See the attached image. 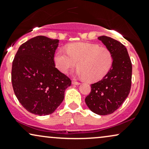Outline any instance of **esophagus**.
Segmentation results:
<instances>
[{
	"label": "esophagus",
	"mask_w": 149,
	"mask_h": 149,
	"mask_svg": "<svg viewBox=\"0 0 149 149\" xmlns=\"http://www.w3.org/2000/svg\"><path fill=\"white\" fill-rule=\"evenodd\" d=\"M72 84L73 85H79L80 83L78 81H76V80H72Z\"/></svg>",
	"instance_id": "obj_1"
}]
</instances>
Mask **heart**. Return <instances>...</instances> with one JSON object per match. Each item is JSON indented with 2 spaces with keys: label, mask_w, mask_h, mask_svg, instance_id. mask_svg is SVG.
<instances>
[{
  "label": "heart",
  "mask_w": 149,
  "mask_h": 149,
  "mask_svg": "<svg viewBox=\"0 0 149 149\" xmlns=\"http://www.w3.org/2000/svg\"><path fill=\"white\" fill-rule=\"evenodd\" d=\"M54 61L57 69L64 73L78 62L77 75L90 82H96L110 71L113 57L107 47L88 42H74L68 45L66 51L58 50Z\"/></svg>",
  "instance_id": "obj_1"
}]
</instances>
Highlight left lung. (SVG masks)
Wrapping results in <instances>:
<instances>
[{
	"mask_svg": "<svg viewBox=\"0 0 149 149\" xmlns=\"http://www.w3.org/2000/svg\"><path fill=\"white\" fill-rule=\"evenodd\" d=\"M113 54L110 71L103 79L91 85L85 103L92 112L101 116L112 113L122 105L130 92L132 66L124 45L112 38H98Z\"/></svg>",
	"mask_w": 149,
	"mask_h": 149,
	"instance_id": "left-lung-1",
	"label": "left lung"
}]
</instances>
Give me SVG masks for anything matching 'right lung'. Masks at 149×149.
<instances>
[{
    "label": "right lung",
    "mask_w": 149,
    "mask_h": 149,
    "mask_svg": "<svg viewBox=\"0 0 149 149\" xmlns=\"http://www.w3.org/2000/svg\"><path fill=\"white\" fill-rule=\"evenodd\" d=\"M59 40L38 36L19 47L13 61L11 80L17 98L26 110L38 116L52 113L71 85L55 67Z\"/></svg>",
    "instance_id": "add662e5"
}]
</instances>
